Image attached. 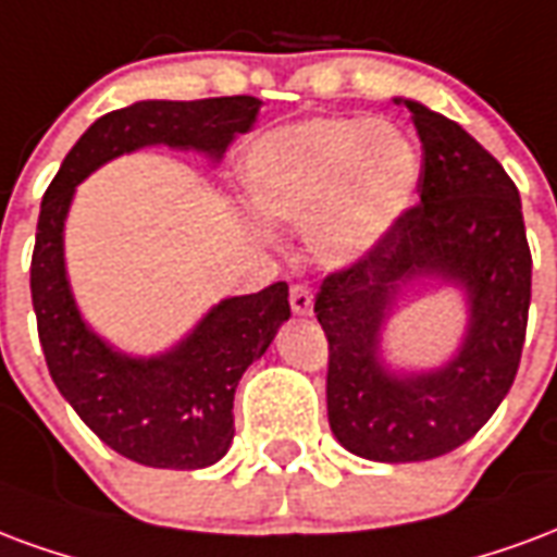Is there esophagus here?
Listing matches in <instances>:
<instances>
[{"label": "esophagus", "instance_id": "obj_1", "mask_svg": "<svg viewBox=\"0 0 557 557\" xmlns=\"http://www.w3.org/2000/svg\"><path fill=\"white\" fill-rule=\"evenodd\" d=\"M311 306H314L311 287H306V284H294V287H290V308H294V314H311Z\"/></svg>", "mask_w": 557, "mask_h": 557}]
</instances>
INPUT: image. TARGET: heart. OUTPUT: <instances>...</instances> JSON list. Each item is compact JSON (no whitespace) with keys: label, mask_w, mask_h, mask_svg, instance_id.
I'll return each mask as SVG.
<instances>
[{"label":"heart","mask_w":557,"mask_h":557,"mask_svg":"<svg viewBox=\"0 0 557 557\" xmlns=\"http://www.w3.org/2000/svg\"><path fill=\"white\" fill-rule=\"evenodd\" d=\"M421 157L395 124L308 117L251 141L239 184L263 219L306 225L311 251L344 267L383 243L416 201Z\"/></svg>","instance_id":"1"}]
</instances>
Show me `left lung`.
<instances>
[{"mask_svg":"<svg viewBox=\"0 0 557 557\" xmlns=\"http://www.w3.org/2000/svg\"><path fill=\"white\" fill-rule=\"evenodd\" d=\"M421 139L418 205L364 258L329 273L314 314L329 341V424L376 462L433 460L484 428L513 385L531 306L522 201L502 162L450 117L404 100ZM440 274L470 294V329L445 369L397 377L379 329L400 283Z\"/></svg>","mask_w":557,"mask_h":557,"instance_id":"8db88e82","label":"left lung"}]
</instances>
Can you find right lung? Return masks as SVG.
Masks as SVG:
<instances>
[{"mask_svg": "<svg viewBox=\"0 0 557 557\" xmlns=\"http://www.w3.org/2000/svg\"><path fill=\"white\" fill-rule=\"evenodd\" d=\"M261 100H141L97 117L44 193L32 251V306L55 388L121 457L153 469H205L234 440V392L290 318L287 284L219 302L160 359H129L85 326L64 275V216L73 189L112 157L145 145L222 157L255 124Z\"/></svg>", "mask_w": 557, "mask_h": 557, "instance_id": "right-lung-1", "label": "right lung"}]
</instances>
